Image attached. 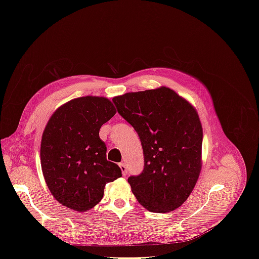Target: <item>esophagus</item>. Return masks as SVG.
I'll list each match as a JSON object with an SVG mask.
<instances>
[{
    "label": "esophagus",
    "mask_w": 259,
    "mask_h": 259,
    "mask_svg": "<svg viewBox=\"0 0 259 259\" xmlns=\"http://www.w3.org/2000/svg\"><path fill=\"white\" fill-rule=\"evenodd\" d=\"M119 165H120V168H121V171H122V174L123 175H126V173H127V167H126V164H125V163H120L119 164Z\"/></svg>",
    "instance_id": "obj_1"
}]
</instances>
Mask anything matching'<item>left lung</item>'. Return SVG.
Listing matches in <instances>:
<instances>
[{
	"instance_id": "obj_1",
	"label": "left lung",
	"mask_w": 259,
	"mask_h": 259,
	"mask_svg": "<svg viewBox=\"0 0 259 259\" xmlns=\"http://www.w3.org/2000/svg\"><path fill=\"white\" fill-rule=\"evenodd\" d=\"M112 100L143 146L145 167L128 178L133 193L153 213L176 209L192 192L201 171L203 131L197 110L165 86Z\"/></svg>"
}]
</instances>
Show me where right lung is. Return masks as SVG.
<instances>
[{"label": "right lung", "mask_w": 259, "mask_h": 259, "mask_svg": "<svg viewBox=\"0 0 259 259\" xmlns=\"http://www.w3.org/2000/svg\"><path fill=\"white\" fill-rule=\"evenodd\" d=\"M116 113L106 97L85 96L60 106L46 124L41 140V166L53 197L77 211L93 208L107 183L122 176L107 160L99 138L101 125Z\"/></svg>", "instance_id": "obj_1"}]
</instances>
